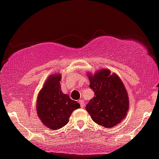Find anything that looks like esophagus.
I'll use <instances>...</instances> for the list:
<instances>
[{
	"instance_id": "34e87169",
	"label": "esophagus",
	"mask_w": 159,
	"mask_h": 159,
	"mask_svg": "<svg viewBox=\"0 0 159 159\" xmlns=\"http://www.w3.org/2000/svg\"><path fill=\"white\" fill-rule=\"evenodd\" d=\"M78 102L80 103V106H81V108H83L84 106H85V102H84L83 99H81V100L78 101Z\"/></svg>"
}]
</instances>
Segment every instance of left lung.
Wrapping results in <instances>:
<instances>
[{
  "instance_id": "1",
  "label": "left lung",
  "mask_w": 159,
  "mask_h": 159,
  "mask_svg": "<svg viewBox=\"0 0 159 159\" xmlns=\"http://www.w3.org/2000/svg\"><path fill=\"white\" fill-rule=\"evenodd\" d=\"M89 87L95 97L87 103V110L94 122L112 128L124 119L129 109V97L123 83L116 74L106 69L93 75L88 73Z\"/></svg>"
}]
</instances>
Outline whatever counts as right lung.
<instances>
[{
  "instance_id": "obj_1",
  "label": "right lung",
  "mask_w": 159,
  "mask_h": 159,
  "mask_svg": "<svg viewBox=\"0 0 159 159\" xmlns=\"http://www.w3.org/2000/svg\"><path fill=\"white\" fill-rule=\"evenodd\" d=\"M61 75L52 74L45 81L37 99V113L41 122L51 129H58L68 123L72 112L80 104L61 90Z\"/></svg>"
}]
</instances>
